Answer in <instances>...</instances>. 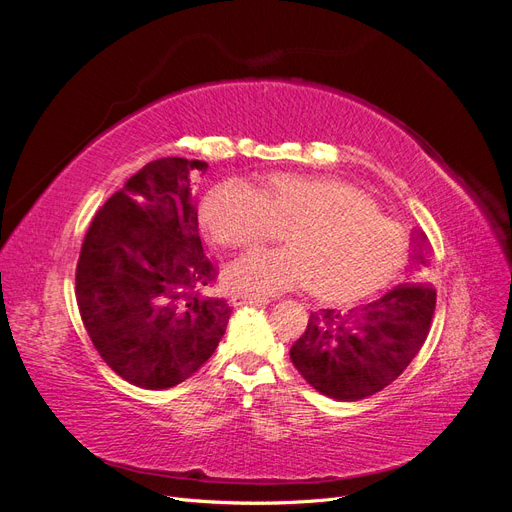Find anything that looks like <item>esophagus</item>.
<instances>
[{"mask_svg":"<svg viewBox=\"0 0 512 512\" xmlns=\"http://www.w3.org/2000/svg\"><path fill=\"white\" fill-rule=\"evenodd\" d=\"M230 303L235 307H245V305H267L269 299H254V297H232Z\"/></svg>","mask_w":512,"mask_h":512,"instance_id":"obj_1","label":"esophagus"}]
</instances>
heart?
<instances>
[{"mask_svg": "<svg viewBox=\"0 0 512 512\" xmlns=\"http://www.w3.org/2000/svg\"><path fill=\"white\" fill-rule=\"evenodd\" d=\"M200 226L224 247L269 241L228 262L224 288L235 297L267 299L309 286L329 303L361 301L389 286L406 262L404 230L356 185L322 175H267L252 185L218 181L198 205Z\"/></svg>", "mask_w": 512, "mask_h": 512, "instance_id": "1", "label": "heart"}]
</instances>
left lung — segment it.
Instances as JSON below:
<instances>
[{"instance_id": "left-lung-1", "label": "left lung", "mask_w": 512, "mask_h": 512, "mask_svg": "<svg viewBox=\"0 0 512 512\" xmlns=\"http://www.w3.org/2000/svg\"><path fill=\"white\" fill-rule=\"evenodd\" d=\"M431 245L414 230L416 277L429 269ZM436 309V290L427 282L399 284L382 299L348 309H320L292 344L290 361L322 395L359 401L389 386L421 350Z\"/></svg>"}]
</instances>
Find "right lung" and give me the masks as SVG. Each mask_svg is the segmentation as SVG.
I'll return each instance as SVG.
<instances>
[{"label":"right lung","mask_w":512,"mask_h":512,"mask_svg":"<svg viewBox=\"0 0 512 512\" xmlns=\"http://www.w3.org/2000/svg\"><path fill=\"white\" fill-rule=\"evenodd\" d=\"M205 168L185 158L149 162L106 200L81 247L85 329L104 363L141 389L188 380L226 333L228 303L198 294L218 275L192 200V177Z\"/></svg>","instance_id":"obj_1"}]
</instances>
